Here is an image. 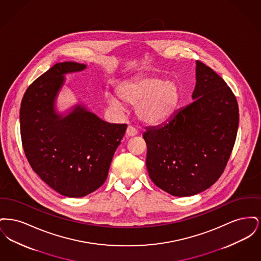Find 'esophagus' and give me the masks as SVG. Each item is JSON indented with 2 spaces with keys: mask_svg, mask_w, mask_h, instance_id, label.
I'll list each match as a JSON object with an SVG mask.
<instances>
[{
  "mask_svg": "<svg viewBox=\"0 0 261 261\" xmlns=\"http://www.w3.org/2000/svg\"><path fill=\"white\" fill-rule=\"evenodd\" d=\"M137 134H138V130H137L135 127H133V126H131V125H129V126L127 127V130H126V135H127V136H136Z\"/></svg>",
  "mask_w": 261,
  "mask_h": 261,
  "instance_id": "1",
  "label": "esophagus"
}]
</instances>
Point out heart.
Segmentation results:
<instances>
[{
  "label": "heart",
  "instance_id": "obj_1",
  "mask_svg": "<svg viewBox=\"0 0 261 261\" xmlns=\"http://www.w3.org/2000/svg\"><path fill=\"white\" fill-rule=\"evenodd\" d=\"M118 96L125 102L136 105L137 116L144 122L156 124L166 120L178 106L181 91L175 80L142 76L118 86ZM110 106L122 110L121 100L112 93L107 94Z\"/></svg>",
  "mask_w": 261,
  "mask_h": 261
}]
</instances>
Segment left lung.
<instances>
[{
	"mask_svg": "<svg viewBox=\"0 0 261 261\" xmlns=\"http://www.w3.org/2000/svg\"><path fill=\"white\" fill-rule=\"evenodd\" d=\"M196 77L195 100L143 134L149 178L175 197L199 194L219 179L238 132L239 107L232 90L199 61Z\"/></svg>",
	"mask_w": 261,
	"mask_h": 261,
	"instance_id": "1",
	"label": "left lung"
}]
</instances>
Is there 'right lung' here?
<instances>
[{
  "label": "right lung",
  "instance_id": "1",
  "mask_svg": "<svg viewBox=\"0 0 261 261\" xmlns=\"http://www.w3.org/2000/svg\"><path fill=\"white\" fill-rule=\"evenodd\" d=\"M85 67L73 62L56 63L27 88L19 112L29 164L46 184L69 198L85 197L105 183L127 128L105 122L81 106L65 117L56 113L54 102L63 74Z\"/></svg>",
  "mask_w": 261,
  "mask_h": 261
}]
</instances>
